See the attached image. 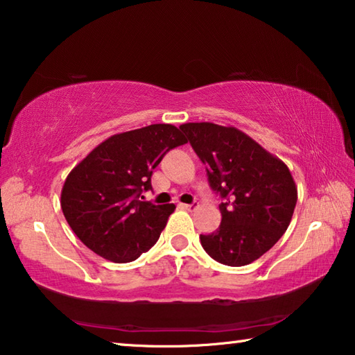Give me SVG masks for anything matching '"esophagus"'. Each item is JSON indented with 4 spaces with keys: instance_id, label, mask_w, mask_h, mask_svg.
I'll return each instance as SVG.
<instances>
[{
    "instance_id": "34e87169",
    "label": "esophagus",
    "mask_w": 355,
    "mask_h": 355,
    "mask_svg": "<svg viewBox=\"0 0 355 355\" xmlns=\"http://www.w3.org/2000/svg\"><path fill=\"white\" fill-rule=\"evenodd\" d=\"M180 207L188 209V211H196L199 208V203H180Z\"/></svg>"
}]
</instances>
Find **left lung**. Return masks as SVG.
Masks as SVG:
<instances>
[{
    "label": "left lung",
    "mask_w": 355,
    "mask_h": 355,
    "mask_svg": "<svg viewBox=\"0 0 355 355\" xmlns=\"http://www.w3.org/2000/svg\"><path fill=\"white\" fill-rule=\"evenodd\" d=\"M180 130L207 166L211 189L224 199L220 225L200 235L202 248L227 266L255 261L291 222L297 188L290 169L235 127L200 122L183 123Z\"/></svg>",
    "instance_id": "left-lung-1"
}]
</instances>
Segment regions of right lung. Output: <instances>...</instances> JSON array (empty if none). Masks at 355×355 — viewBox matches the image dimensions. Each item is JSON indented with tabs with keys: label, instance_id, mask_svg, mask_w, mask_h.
<instances>
[{
	"label": "right lung",
	"instance_id": "1",
	"mask_svg": "<svg viewBox=\"0 0 355 355\" xmlns=\"http://www.w3.org/2000/svg\"><path fill=\"white\" fill-rule=\"evenodd\" d=\"M171 123L114 135L98 144L65 178L61 208L75 235L114 263L139 258L158 241L175 205L144 202L152 173L169 150L186 144Z\"/></svg>",
	"mask_w": 355,
	"mask_h": 355
}]
</instances>
